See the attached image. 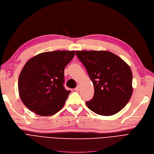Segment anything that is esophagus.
Masks as SVG:
<instances>
[{
	"label": "esophagus",
	"mask_w": 154,
	"mask_h": 154,
	"mask_svg": "<svg viewBox=\"0 0 154 154\" xmlns=\"http://www.w3.org/2000/svg\"><path fill=\"white\" fill-rule=\"evenodd\" d=\"M75 91H76V92H78L79 91V86L78 85L75 88Z\"/></svg>",
	"instance_id": "1"
}]
</instances>
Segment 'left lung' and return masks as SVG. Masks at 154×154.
Masks as SVG:
<instances>
[{
    "label": "left lung",
    "mask_w": 154,
    "mask_h": 154,
    "mask_svg": "<svg viewBox=\"0 0 154 154\" xmlns=\"http://www.w3.org/2000/svg\"><path fill=\"white\" fill-rule=\"evenodd\" d=\"M93 83L94 95L87 107L100 115L110 116L124 108L132 94L129 66L108 51H76Z\"/></svg>",
    "instance_id": "obj_1"
}]
</instances>
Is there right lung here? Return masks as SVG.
I'll list each match as a JSON object with an SVG mask.
<instances>
[{
	"mask_svg": "<svg viewBox=\"0 0 154 154\" xmlns=\"http://www.w3.org/2000/svg\"><path fill=\"white\" fill-rule=\"evenodd\" d=\"M75 51L41 53L27 61L18 78L21 100L31 111L50 116L60 110L71 91L64 88V69Z\"/></svg>",
	"mask_w": 154,
	"mask_h": 154,
	"instance_id": "obj_1",
	"label": "right lung"
}]
</instances>
